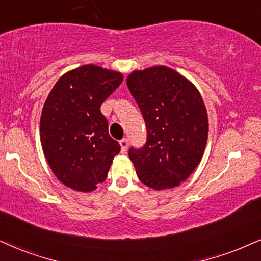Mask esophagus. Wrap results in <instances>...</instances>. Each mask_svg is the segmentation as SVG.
<instances>
[{
	"label": "esophagus",
	"mask_w": 261,
	"mask_h": 261,
	"mask_svg": "<svg viewBox=\"0 0 261 261\" xmlns=\"http://www.w3.org/2000/svg\"><path fill=\"white\" fill-rule=\"evenodd\" d=\"M120 147H121V153H125V151L127 150V147H128L127 138H123V140L120 141Z\"/></svg>",
	"instance_id": "esophagus-1"
}]
</instances>
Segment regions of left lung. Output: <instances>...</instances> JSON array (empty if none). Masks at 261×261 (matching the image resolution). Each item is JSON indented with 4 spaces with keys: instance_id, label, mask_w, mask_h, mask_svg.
I'll return each instance as SVG.
<instances>
[{
    "instance_id": "obj_1",
    "label": "left lung",
    "mask_w": 261,
    "mask_h": 261,
    "mask_svg": "<svg viewBox=\"0 0 261 261\" xmlns=\"http://www.w3.org/2000/svg\"><path fill=\"white\" fill-rule=\"evenodd\" d=\"M126 84L147 127L144 146L128 149L137 177L155 190L179 186L200 164L208 136L199 90L166 66L134 71Z\"/></svg>"
}]
</instances>
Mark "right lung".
<instances>
[{
	"label": "right lung",
	"instance_id": "add662e5",
	"mask_svg": "<svg viewBox=\"0 0 261 261\" xmlns=\"http://www.w3.org/2000/svg\"><path fill=\"white\" fill-rule=\"evenodd\" d=\"M121 82L119 72L84 65L65 73L49 92L41 115L43 153L71 189H96L120 151L100 107Z\"/></svg>",
	"mask_w": 261,
	"mask_h": 261
}]
</instances>
